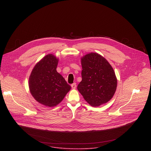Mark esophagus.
Instances as JSON below:
<instances>
[{"label":"esophagus","mask_w":151,"mask_h":151,"mask_svg":"<svg viewBox=\"0 0 151 151\" xmlns=\"http://www.w3.org/2000/svg\"><path fill=\"white\" fill-rule=\"evenodd\" d=\"M71 87H72V89L75 90V89L76 88V83H72V84L71 85Z\"/></svg>","instance_id":"obj_1"}]
</instances>
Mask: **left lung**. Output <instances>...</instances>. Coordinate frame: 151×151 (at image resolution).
I'll return each mask as SVG.
<instances>
[{
	"mask_svg": "<svg viewBox=\"0 0 151 151\" xmlns=\"http://www.w3.org/2000/svg\"><path fill=\"white\" fill-rule=\"evenodd\" d=\"M82 81L77 88L85 100L93 107L108 102L117 87L114 69L101 55L91 52L81 58Z\"/></svg>",
	"mask_w": 151,
	"mask_h": 151,
	"instance_id": "8db88e82",
	"label": "left lung"
}]
</instances>
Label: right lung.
I'll return each mask as SVG.
<instances>
[{
  "label": "right lung",
  "instance_id": "1",
  "mask_svg": "<svg viewBox=\"0 0 151 151\" xmlns=\"http://www.w3.org/2000/svg\"><path fill=\"white\" fill-rule=\"evenodd\" d=\"M58 58L49 54L33 68L29 80L30 92L40 104L52 107L58 105L71 87L56 69Z\"/></svg>",
  "mask_w": 151,
  "mask_h": 151
}]
</instances>
